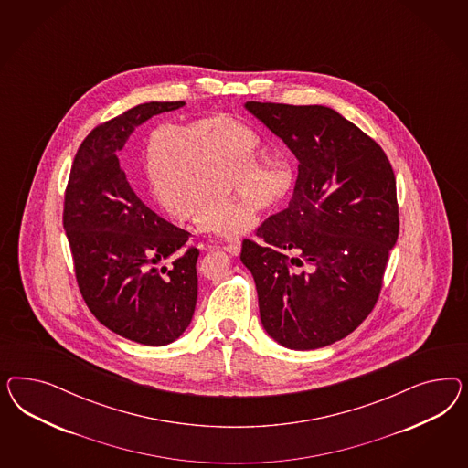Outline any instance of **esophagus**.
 I'll use <instances>...</instances> for the list:
<instances>
[{
    "label": "esophagus",
    "instance_id": "obj_1",
    "mask_svg": "<svg viewBox=\"0 0 468 468\" xmlns=\"http://www.w3.org/2000/svg\"><path fill=\"white\" fill-rule=\"evenodd\" d=\"M241 250V243L240 241H231V243H228L227 247H225V252L231 255V257H237V255L240 254Z\"/></svg>",
    "mask_w": 468,
    "mask_h": 468
}]
</instances>
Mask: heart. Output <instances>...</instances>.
Listing matches in <instances>:
<instances>
[{"mask_svg": "<svg viewBox=\"0 0 468 468\" xmlns=\"http://www.w3.org/2000/svg\"><path fill=\"white\" fill-rule=\"evenodd\" d=\"M254 133L225 114L156 125L142 139L144 184L157 207L175 221L196 219L198 228L237 240L255 228V218L227 197L237 196L264 213L290 192L293 168L284 157L255 161Z\"/></svg>", "mask_w": 468, "mask_h": 468, "instance_id": "heart-1", "label": "heart"}]
</instances>
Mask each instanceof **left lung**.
<instances>
[{
	"label": "left lung",
	"instance_id": "left-lung-1",
	"mask_svg": "<svg viewBox=\"0 0 468 468\" xmlns=\"http://www.w3.org/2000/svg\"><path fill=\"white\" fill-rule=\"evenodd\" d=\"M185 106L144 102L94 128L71 165L63 227L89 311L116 335L163 346L190 326L197 303L198 250L190 233L151 211L130 188L118 151L154 114ZM170 269L155 268L161 260Z\"/></svg>",
	"mask_w": 468,
	"mask_h": 468
}]
</instances>
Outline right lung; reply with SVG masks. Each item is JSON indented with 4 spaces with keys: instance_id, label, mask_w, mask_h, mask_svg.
<instances>
[{
    "instance_id": "1",
    "label": "right lung",
    "mask_w": 468,
    "mask_h": 468,
    "mask_svg": "<svg viewBox=\"0 0 468 468\" xmlns=\"http://www.w3.org/2000/svg\"><path fill=\"white\" fill-rule=\"evenodd\" d=\"M245 110L298 159L288 207L257 229L264 245L241 243L261 323L290 350L323 348L378 302L399 228L395 173L376 142L327 106L250 101Z\"/></svg>"
}]
</instances>
